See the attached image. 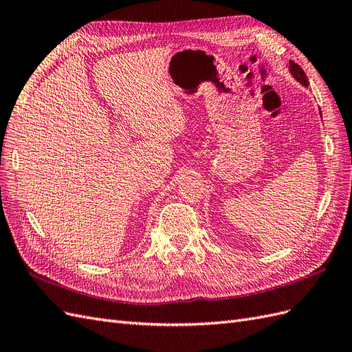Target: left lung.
<instances>
[{
    "label": "left lung",
    "mask_w": 352,
    "mask_h": 352,
    "mask_svg": "<svg viewBox=\"0 0 352 352\" xmlns=\"http://www.w3.org/2000/svg\"><path fill=\"white\" fill-rule=\"evenodd\" d=\"M289 72H291L292 76L302 85V87H305V88L308 87V79H307V76H305L304 70H302L300 66H298L296 63H294L292 60L289 61ZM320 114H322V113H320Z\"/></svg>",
    "instance_id": "8db88e82"
}]
</instances>
